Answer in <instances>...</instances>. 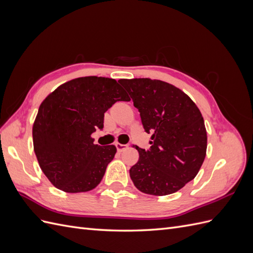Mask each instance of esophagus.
I'll return each instance as SVG.
<instances>
[{
	"mask_svg": "<svg viewBox=\"0 0 253 253\" xmlns=\"http://www.w3.org/2000/svg\"><path fill=\"white\" fill-rule=\"evenodd\" d=\"M116 148H117L118 152H124L127 148V144H122V143L117 142L116 143Z\"/></svg>",
	"mask_w": 253,
	"mask_h": 253,
	"instance_id": "obj_1",
	"label": "esophagus"
}]
</instances>
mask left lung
<instances>
[{
  "label": "left lung",
  "instance_id": "8db88e82",
  "mask_svg": "<svg viewBox=\"0 0 253 253\" xmlns=\"http://www.w3.org/2000/svg\"><path fill=\"white\" fill-rule=\"evenodd\" d=\"M152 133L150 150L137 147L139 159L129 169L135 187L145 194L177 192L200 171L207 151V131L201 111L172 84L149 78L120 79Z\"/></svg>",
  "mask_w": 253,
  "mask_h": 253
}]
</instances>
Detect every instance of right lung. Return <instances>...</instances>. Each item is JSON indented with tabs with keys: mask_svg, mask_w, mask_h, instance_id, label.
Segmentation results:
<instances>
[{
	"mask_svg": "<svg viewBox=\"0 0 253 253\" xmlns=\"http://www.w3.org/2000/svg\"><path fill=\"white\" fill-rule=\"evenodd\" d=\"M128 100L116 80L96 76L67 81L44 99L33 126L34 150L53 186L79 193L100 183L117 149L95 144L91 134L103 127L115 102Z\"/></svg>",
	"mask_w": 253,
	"mask_h": 253,
	"instance_id": "obj_1",
	"label": "right lung"
}]
</instances>
